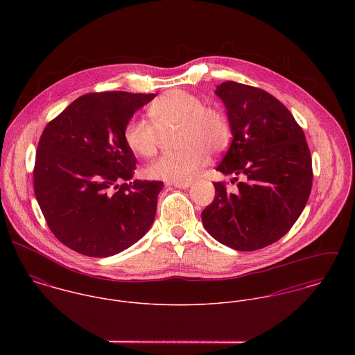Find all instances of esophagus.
Wrapping results in <instances>:
<instances>
[{
    "mask_svg": "<svg viewBox=\"0 0 355 355\" xmlns=\"http://www.w3.org/2000/svg\"><path fill=\"white\" fill-rule=\"evenodd\" d=\"M169 186H173L176 189H189L191 186L190 182H184V183H168Z\"/></svg>",
    "mask_w": 355,
    "mask_h": 355,
    "instance_id": "1",
    "label": "esophagus"
}]
</instances>
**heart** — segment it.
I'll return each mask as SVG.
<instances>
[{
  "instance_id": "heart-1",
  "label": "heart",
  "mask_w": 355,
  "mask_h": 355,
  "mask_svg": "<svg viewBox=\"0 0 355 355\" xmlns=\"http://www.w3.org/2000/svg\"><path fill=\"white\" fill-rule=\"evenodd\" d=\"M152 121L131 119L124 127L127 148L141 157L154 155L164 137L172 132L179 150L168 153L146 168L152 179L171 183L189 182L207 164L209 152H224L232 138V128L227 114L218 107L186 90L173 89L159 96L149 106Z\"/></svg>"
}]
</instances>
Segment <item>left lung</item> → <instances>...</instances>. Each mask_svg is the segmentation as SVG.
<instances>
[{
  "label": "left lung",
  "instance_id": "8db88e82",
  "mask_svg": "<svg viewBox=\"0 0 355 355\" xmlns=\"http://www.w3.org/2000/svg\"><path fill=\"white\" fill-rule=\"evenodd\" d=\"M216 94L232 128L217 171L245 175V182L235 194L225 183H213L216 196L203 209V227L220 243L253 252L283 238L301 216L313 182L310 150L291 112L269 93L228 80Z\"/></svg>",
  "mask_w": 355,
  "mask_h": 355
}]
</instances>
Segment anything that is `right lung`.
Wrapping results in <instances>:
<instances>
[{
  "mask_svg": "<svg viewBox=\"0 0 355 355\" xmlns=\"http://www.w3.org/2000/svg\"><path fill=\"white\" fill-rule=\"evenodd\" d=\"M154 97L89 93L45 127L35 155L34 193L53 235L73 252L114 255L150 230L164 183H128L137 158L123 132Z\"/></svg>",
  "mask_w": 355,
  "mask_h": 355,
  "instance_id": "1",
  "label": "right lung"
}]
</instances>
